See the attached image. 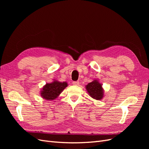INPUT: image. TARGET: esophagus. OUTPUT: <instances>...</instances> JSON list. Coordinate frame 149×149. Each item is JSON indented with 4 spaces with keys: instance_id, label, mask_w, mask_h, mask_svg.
<instances>
[{
    "instance_id": "1",
    "label": "esophagus",
    "mask_w": 149,
    "mask_h": 149,
    "mask_svg": "<svg viewBox=\"0 0 149 149\" xmlns=\"http://www.w3.org/2000/svg\"><path fill=\"white\" fill-rule=\"evenodd\" d=\"M73 85H78L79 84V82L78 81H73Z\"/></svg>"
}]
</instances>
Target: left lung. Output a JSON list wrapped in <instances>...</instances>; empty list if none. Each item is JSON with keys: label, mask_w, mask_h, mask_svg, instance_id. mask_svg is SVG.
<instances>
[{"label": "left lung", "mask_w": 149, "mask_h": 149, "mask_svg": "<svg viewBox=\"0 0 149 149\" xmlns=\"http://www.w3.org/2000/svg\"><path fill=\"white\" fill-rule=\"evenodd\" d=\"M89 96L97 100H101L103 97V90L102 84L99 83L97 80H94L93 82L88 83L86 86Z\"/></svg>", "instance_id": "8db88e82"}]
</instances>
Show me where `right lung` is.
Returning <instances> with one entry per match:
<instances>
[{
    "label": "right lung",
    "mask_w": 149,
    "mask_h": 149,
    "mask_svg": "<svg viewBox=\"0 0 149 149\" xmlns=\"http://www.w3.org/2000/svg\"><path fill=\"white\" fill-rule=\"evenodd\" d=\"M67 86L66 82L61 83L58 81H54L53 83H47L44 86L40 94L45 100H53L60 95Z\"/></svg>",
    "instance_id": "add662e5"
}]
</instances>
